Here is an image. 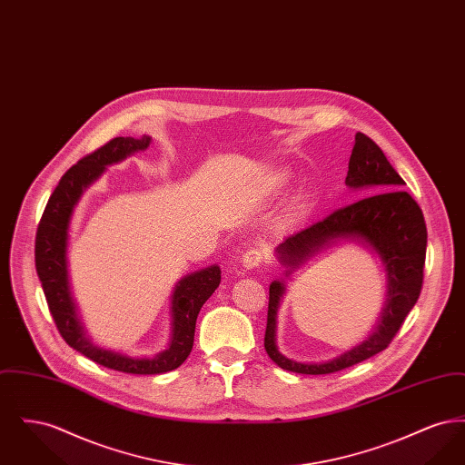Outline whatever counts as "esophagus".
<instances>
[{
	"instance_id": "esophagus-1",
	"label": "esophagus",
	"mask_w": 465,
	"mask_h": 465,
	"mask_svg": "<svg viewBox=\"0 0 465 465\" xmlns=\"http://www.w3.org/2000/svg\"><path fill=\"white\" fill-rule=\"evenodd\" d=\"M263 263V252L258 249H251L242 256V266L245 270H252Z\"/></svg>"
}]
</instances>
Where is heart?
I'll list each match as a JSON object with an SVG mask.
<instances>
[{
  "label": "heart",
  "instance_id": "1",
  "mask_svg": "<svg viewBox=\"0 0 465 465\" xmlns=\"http://www.w3.org/2000/svg\"><path fill=\"white\" fill-rule=\"evenodd\" d=\"M286 183V179H279V183H277V186H282Z\"/></svg>",
  "mask_w": 465,
  "mask_h": 465
}]
</instances>
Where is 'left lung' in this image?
Returning <instances> with one entry per match:
<instances>
[{"label": "left lung", "mask_w": 465, "mask_h": 465, "mask_svg": "<svg viewBox=\"0 0 465 465\" xmlns=\"http://www.w3.org/2000/svg\"><path fill=\"white\" fill-rule=\"evenodd\" d=\"M345 184L368 197L288 237L275 249L277 260L290 279L298 267L322 250L341 242H357L375 253L384 266L386 303L374 331L359 346L330 361L302 363L281 355L276 347V312L287 283L285 279L273 281L268 300L265 351L279 368L292 373L328 375L385 351L420 296L427 247L421 209L410 193L401 190L406 183L364 134H355Z\"/></svg>", "instance_id": "obj_1"}]
</instances>
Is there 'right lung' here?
Wrapping results in <instances>:
<instances>
[{
    "mask_svg": "<svg viewBox=\"0 0 465 465\" xmlns=\"http://www.w3.org/2000/svg\"><path fill=\"white\" fill-rule=\"evenodd\" d=\"M152 144L150 135L139 139L114 137L94 153L82 158L61 177L57 188L50 195L45 207L42 222L36 232L35 260L36 272L42 281L45 298L55 326L67 345L94 362L122 373L133 375H158L179 368L192 352L195 324L202 305L218 289L222 282V268L207 266L179 279L171 294V336L167 349L158 354L134 357L99 347L92 341L85 330L78 305L73 298L69 268H67V243L69 226L74 209L90 184H94L104 171L127 156L144 152Z\"/></svg>",
    "mask_w": 465,
    "mask_h": 465,
    "instance_id": "add662e5",
    "label": "right lung"
}]
</instances>
